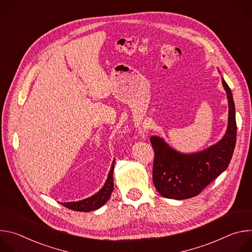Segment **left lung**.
I'll use <instances>...</instances> for the list:
<instances>
[{"label": "left lung", "instance_id": "left-lung-1", "mask_svg": "<svg viewBox=\"0 0 252 252\" xmlns=\"http://www.w3.org/2000/svg\"><path fill=\"white\" fill-rule=\"evenodd\" d=\"M222 84L227 94L229 117L226 133L217 145L201 153L183 155L170 149L162 138L151 137L155 151L153 181L163 197L187 199L196 196L227 168L235 148L236 121L231 91L223 79Z\"/></svg>", "mask_w": 252, "mask_h": 252}]
</instances>
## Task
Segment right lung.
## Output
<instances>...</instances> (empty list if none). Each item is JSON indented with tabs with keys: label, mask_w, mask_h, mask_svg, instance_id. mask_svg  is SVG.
<instances>
[{
	"label": "right lung",
	"mask_w": 252,
	"mask_h": 252,
	"mask_svg": "<svg viewBox=\"0 0 252 252\" xmlns=\"http://www.w3.org/2000/svg\"><path fill=\"white\" fill-rule=\"evenodd\" d=\"M114 166H115V160L113 162L112 168L110 170L109 176H107L106 182L103 186V188L94 195L81 200V201H76V202H63L62 203L64 207L69 208L71 210H76V211H83V212H89L92 210H95L102 206L107 200H109L113 189H114Z\"/></svg>",
	"instance_id": "1"
}]
</instances>
